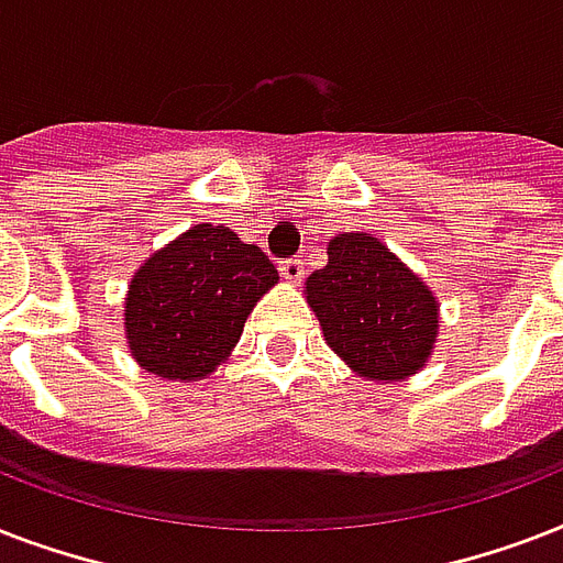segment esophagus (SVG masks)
<instances>
[{
  "instance_id": "obj_1",
  "label": "esophagus",
  "mask_w": 563,
  "mask_h": 563,
  "mask_svg": "<svg viewBox=\"0 0 563 563\" xmlns=\"http://www.w3.org/2000/svg\"><path fill=\"white\" fill-rule=\"evenodd\" d=\"M303 272H307V268H303V260H286V263H280V274L286 283H300Z\"/></svg>"
}]
</instances>
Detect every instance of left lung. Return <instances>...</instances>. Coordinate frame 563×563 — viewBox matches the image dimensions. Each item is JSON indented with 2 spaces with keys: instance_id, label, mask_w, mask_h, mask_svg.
<instances>
[{
  "instance_id": "left-lung-1",
  "label": "left lung",
  "mask_w": 563,
  "mask_h": 563,
  "mask_svg": "<svg viewBox=\"0 0 563 563\" xmlns=\"http://www.w3.org/2000/svg\"><path fill=\"white\" fill-rule=\"evenodd\" d=\"M303 298L330 351L368 383H402L432 360L441 327L435 291L374 233H335Z\"/></svg>"
}]
</instances>
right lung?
I'll return each instance as SVG.
<instances>
[{"instance_id": "right-lung-1", "label": "right lung", "mask_w": 563, "mask_h": 563, "mask_svg": "<svg viewBox=\"0 0 563 563\" xmlns=\"http://www.w3.org/2000/svg\"><path fill=\"white\" fill-rule=\"evenodd\" d=\"M280 274L224 224H195L131 277L122 309L128 351L143 371L198 383L228 362L256 300Z\"/></svg>"}]
</instances>
